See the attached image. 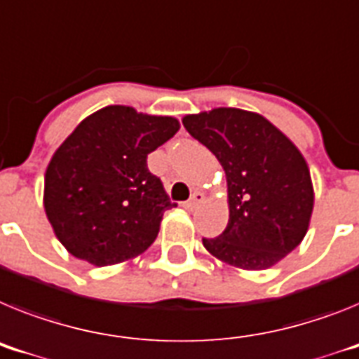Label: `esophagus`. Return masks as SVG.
<instances>
[{"mask_svg":"<svg viewBox=\"0 0 359 359\" xmlns=\"http://www.w3.org/2000/svg\"><path fill=\"white\" fill-rule=\"evenodd\" d=\"M203 200H205L203 192H201V191H194V192H192V196H191V200H189L185 203V209L187 210H196V209H198V207H200L201 203H203Z\"/></svg>","mask_w":359,"mask_h":359,"instance_id":"34e87169","label":"esophagus"}]
</instances>
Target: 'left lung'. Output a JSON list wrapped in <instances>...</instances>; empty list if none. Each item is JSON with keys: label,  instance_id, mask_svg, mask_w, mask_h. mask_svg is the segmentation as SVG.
Segmentation results:
<instances>
[{"label": "left lung", "instance_id": "1", "mask_svg": "<svg viewBox=\"0 0 359 359\" xmlns=\"http://www.w3.org/2000/svg\"><path fill=\"white\" fill-rule=\"evenodd\" d=\"M222 163L229 223L203 247L219 262L265 271L292 252L309 231L314 189L298 147L258 112L219 107L182 119Z\"/></svg>", "mask_w": 359, "mask_h": 359}]
</instances>
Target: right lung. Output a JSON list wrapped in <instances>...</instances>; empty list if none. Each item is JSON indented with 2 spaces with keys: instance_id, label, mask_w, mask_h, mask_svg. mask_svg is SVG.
Listing matches in <instances>:
<instances>
[{
  "instance_id": "1",
  "label": "right lung",
  "mask_w": 359,
  "mask_h": 359,
  "mask_svg": "<svg viewBox=\"0 0 359 359\" xmlns=\"http://www.w3.org/2000/svg\"><path fill=\"white\" fill-rule=\"evenodd\" d=\"M180 130L170 116L127 105L96 110L57 147L45 172L43 205L72 256L96 267L136 258L154 243L170 203L147 156Z\"/></svg>"
}]
</instances>
